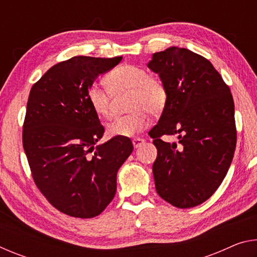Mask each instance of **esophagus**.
<instances>
[{"label": "esophagus", "mask_w": 257, "mask_h": 257, "mask_svg": "<svg viewBox=\"0 0 257 257\" xmlns=\"http://www.w3.org/2000/svg\"><path fill=\"white\" fill-rule=\"evenodd\" d=\"M144 139L143 138H134L133 139V145H134V147L135 149H138L139 146H141L142 144H144Z\"/></svg>", "instance_id": "esophagus-1"}]
</instances>
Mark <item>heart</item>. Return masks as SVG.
<instances>
[{"label":"heart","mask_w":257,"mask_h":257,"mask_svg":"<svg viewBox=\"0 0 257 257\" xmlns=\"http://www.w3.org/2000/svg\"><path fill=\"white\" fill-rule=\"evenodd\" d=\"M106 80L116 95L130 92L128 107L133 110L107 124V134L110 136L130 137L142 132L151 122V113L159 114L167 105L168 88L162 78L150 75L144 68L135 64H122L113 69ZM111 91L106 86L94 82L87 92L90 106L99 116L105 119H110L114 114V96Z\"/></svg>","instance_id":"1"}]
</instances>
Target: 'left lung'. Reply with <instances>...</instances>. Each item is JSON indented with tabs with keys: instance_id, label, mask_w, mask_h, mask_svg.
Returning a JSON list of instances; mask_svg holds the SVG:
<instances>
[{
	"instance_id": "1",
	"label": "left lung",
	"mask_w": 257,
	"mask_h": 257,
	"mask_svg": "<svg viewBox=\"0 0 257 257\" xmlns=\"http://www.w3.org/2000/svg\"><path fill=\"white\" fill-rule=\"evenodd\" d=\"M168 88V102L149 133L158 156L155 188L178 208L197 206L219 188L233 159L237 130L229 86L212 63L187 49L169 47L147 63ZM178 134L177 143L163 142Z\"/></svg>"
}]
</instances>
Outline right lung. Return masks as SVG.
<instances>
[{"label":"right lung","instance_id":"obj_1","mask_svg":"<svg viewBox=\"0 0 257 257\" xmlns=\"http://www.w3.org/2000/svg\"><path fill=\"white\" fill-rule=\"evenodd\" d=\"M111 59L73 56L50 68L30 89L23 145L35 185L56 210L88 219L102 213L116 190V172L134 150L128 137L101 145L104 127L87 92L115 67Z\"/></svg>","mask_w":257,"mask_h":257}]
</instances>
